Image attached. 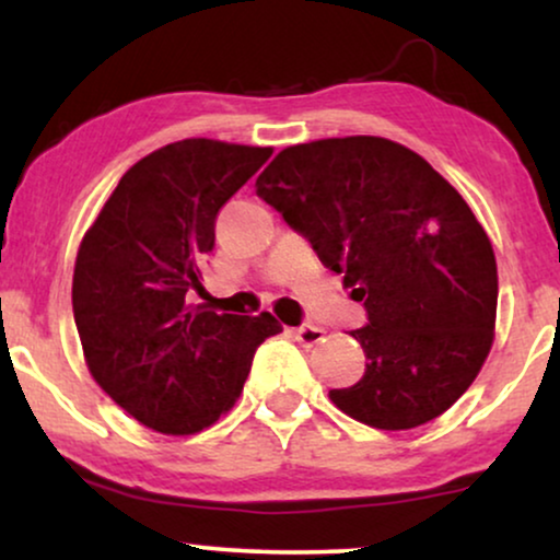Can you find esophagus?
I'll use <instances>...</instances> for the list:
<instances>
[{
  "label": "esophagus",
  "mask_w": 560,
  "mask_h": 560,
  "mask_svg": "<svg viewBox=\"0 0 560 560\" xmlns=\"http://www.w3.org/2000/svg\"><path fill=\"white\" fill-rule=\"evenodd\" d=\"M324 328L320 326H313V324H303L295 328V339L298 343H303V347H316L318 341H324Z\"/></svg>",
  "instance_id": "obj_1"
}]
</instances>
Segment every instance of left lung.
I'll list each match as a JSON object with an SVG mask.
<instances>
[{
  "mask_svg": "<svg viewBox=\"0 0 560 560\" xmlns=\"http://www.w3.org/2000/svg\"><path fill=\"white\" fill-rule=\"evenodd\" d=\"M255 188L364 301L351 336L366 370L328 393L336 408L382 431L446 412L485 364L497 313L492 244L458 190L385 137L295 144Z\"/></svg>",
  "mask_w": 560,
  "mask_h": 560,
  "instance_id": "obj_1",
  "label": "left lung"
}]
</instances>
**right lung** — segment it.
I'll use <instances>...</instances> for the list:
<instances>
[{"instance_id":"right-lung-1","label":"right lung","mask_w":560,"mask_h":560,"mask_svg":"<svg viewBox=\"0 0 560 560\" xmlns=\"http://www.w3.org/2000/svg\"><path fill=\"white\" fill-rule=\"evenodd\" d=\"M272 155L219 140L165 144L121 175L83 236L73 318L94 380L152 431H203L240 397L252 359L282 331L270 313L188 303L203 290L217 213Z\"/></svg>"}]
</instances>
